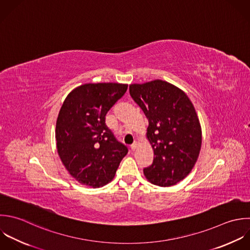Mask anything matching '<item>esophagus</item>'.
Returning a JSON list of instances; mask_svg holds the SVG:
<instances>
[{"label": "esophagus", "instance_id": "obj_1", "mask_svg": "<svg viewBox=\"0 0 250 250\" xmlns=\"http://www.w3.org/2000/svg\"><path fill=\"white\" fill-rule=\"evenodd\" d=\"M136 148H137V143H136V142H134V143L130 146V149H131L132 151H134Z\"/></svg>", "mask_w": 250, "mask_h": 250}]
</instances>
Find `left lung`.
Wrapping results in <instances>:
<instances>
[{
	"label": "left lung",
	"mask_w": 250,
	"mask_h": 250,
	"mask_svg": "<svg viewBox=\"0 0 250 250\" xmlns=\"http://www.w3.org/2000/svg\"><path fill=\"white\" fill-rule=\"evenodd\" d=\"M129 93L149 122L147 138L155 157L144 175L161 187L175 185L191 172L201 151L194 105L183 90L162 80L130 84Z\"/></svg>",
	"instance_id": "obj_1"
}]
</instances>
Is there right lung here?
I'll return each instance as SVG.
<instances>
[{
  "label": "right lung",
  "instance_id": "add662e5",
  "mask_svg": "<svg viewBox=\"0 0 250 250\" xmlns=\"http://www.w3.org/2000/svg\"><path fill=\"white\" fill-rule=\"evenodd\" d=\"M127 84L85 83L73 89L59 111L55 138L60 160L81 184L98 188L110 182L127 154L105 124Z\"/></svg>",
  "mask_w": 250,
  "mask_h": 250
}]
</instances>
